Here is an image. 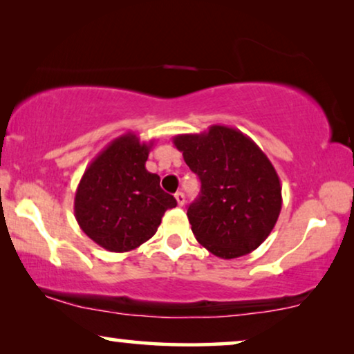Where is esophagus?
I'll list each match as a JSON object with an SVG mask.
<instances>
[{
    "label": "esophagus",
    "instance_id": "34e87169",
    "mask_svg": "<svg viewBox=\"0 0 354 354\" xmlns=\"http://www.w3.org/2000/svg\"><path fill=\"white\" fill-rule=\"evenodd\" d=\"M176 200H177V205L178 206H183V205H185V195H183V193L182 192H177L176 193Z\"/></svg>",
    "mask_w": 354,
    "mask_h": 354
}]
</instances>
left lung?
Wrapping results in <instances>:
<instances>
[{
    "label": "left lung",
    "instance_id": "left-lung-1",
    "mask_svg": "<svg viewBox=\"0 0 354 354\" xmlns=\"http://www.w3.org/2000/svg\"><path fill=\"white\" fill-rule=\"evenodd\" d=\"M172 142L201 182L200 198L187 209L198 243L222 259L254 251L282 209L280 178L263 149L227 125Z\"/></svg>",
    "mask_w": 354,
    "mask_h": 354
}]
</instances>
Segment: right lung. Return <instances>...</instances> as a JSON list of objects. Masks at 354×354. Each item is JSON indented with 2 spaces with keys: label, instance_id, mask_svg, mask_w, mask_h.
Returning <instances> with one entry per match:
<instances>
[{
  "label": "right lung",
  "instance_id": "1",
  "mask_svg": "<svg viewBox=\"0 0 354 354\" xmlns=\"http://www.w3.org/2000/svg\"><path fill=\"white\" fill-rule=\"evenodd\" d=\"M153 142L133 132L120 135L85 169L75 192L74 212L80 229L101 248L125 253L156 234L164 212L176 198L147 171Z\"/></svg>",
  "mask_w": 354,
  "mask_h": 354
}]
</instances>
